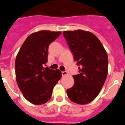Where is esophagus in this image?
<instances>
[{
  "instance_id": "34e87169",
  "label": "esophagus",
  "mask_w": 125,
  "mask_h": 125,
  "mask_svg": "<svg viewBox=\"0 0 125 125\" xmlns=\"http://www.w3.org/2000/svg\"><path fill=\"white\" fill-rule=\"evenodd\" d=\"M62 76H66L68 75V72L66 71H63V72H62Z\"/></svg>"
}]
</instances>
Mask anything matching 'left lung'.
<instances>
[{
	"label": "left lung",
	"mask_w": 125,
	"mask_h": 125,
	"mask_svg": "<svg viewBox=\"0 0 125 125\" xmlns=\"http://www.w3.org/2000/svg\"><path fill=\"white\" fill-rule=\"evenodd\" d=\"M79 74L73 76L74 84L67 90L69 98L79 104L93 101L99 94L108 75V58L106 50L96 36L81 30L63 31Z\"/></svg>",
	"instance_id": "left-lung-1"
}]
</instances>
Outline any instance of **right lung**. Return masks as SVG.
<instances>
[{"mask_svg": "<svg viewBox=\"0 0 125 125\" xmlns=\"http://www.w3.org/2000/svg\"><path fill=\"white\" fill-rule=\"evenodd\" d=\"M62 33L40 31L30 34L21 47L15 62L16 79L24 97L35 105L50 99L55 85L62 77L60 70L43 66L48 62V46Z\"/></svg>", "mask_w": 125, "mask_h": 125, "instance_id": "obj_1", "label": "right lung"}]
</instances>
